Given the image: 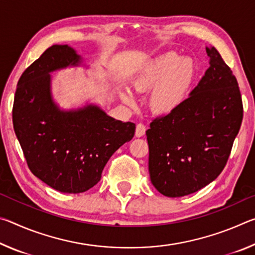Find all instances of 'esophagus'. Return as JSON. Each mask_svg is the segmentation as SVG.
<instances>
[{"mask_svg": "<svg viewBox=\"0 0 255 255\" xmlns=\"http://www.w3.org/2000/svg\"><path fill=\"white\" fill-rule=\"evenodd\" d=\"M145 131H146V126L144 124H141V123H139L136 126V136L137 137H141V136H144L145 135Z\"/></svg>", "mask_w": 255, "mask_h": 255, "instance_id": "34e87169", "label": "esophagus"}]
</instances>
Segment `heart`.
Segmentation results:
<instances>
[{
    "label": "heart",
    "instance_id": "obj_1",
    "mask_svg": "<svg viewBox=\"0 0 255 255\" xmlns=\"http://www.w3.org/2000/svg\"><path fill=\"white\" fill-rule=\"evenodd\" d=\"M193 77L195 65L191 60L181 59L174 53H166L155 60L149 68L136 76L131 84L137 93H146L150 90L149 110L157 116H166L173 114L183 105ZM120 97L127 106L136 107L135 97L127 90L120 92Z\"/></svg>",
    "mask_w": 255,
    "mask_h": 255
}]
</instances>
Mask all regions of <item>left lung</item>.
<instances>
[{"label":"left lung","mask_w":255,"mask_h":255,"mask_svg":"<svg viewBox=\"0 0 255 255\" xmlns=\"http://www.w3.org/2000/svg\"><path fill=\"white\" fill-rule=\"evenodd\" d=\"M206 51L210 66L190 97L146 130L150 181L170 198L196 192L222 173L243 119L236 77L215 47Z\"/></svg>","instance_id":"8db88e82"}]
</instances>
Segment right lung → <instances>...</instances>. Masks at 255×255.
Here are the masks:
<instances>
[{
	"label": "right lung",
	"mask_w": 255,
	"mask_h": 255,
	"mask_svg": "<svg viewBox=\"0 0 255 255\" xmlns=\"http://www.w3.org/2000/svg\"><path fill=\"white\" fill-rule=\"evenodd\" d=\"M81 62L70 46L49 47L21 75L12 110L30 171L64 193L94 187L112 154L131 140L136 129L135 124L111 118L97 106L64 111L55 105L49 73Z\"/></svg>",
	"instance_id": "1"
}]
</instances>
